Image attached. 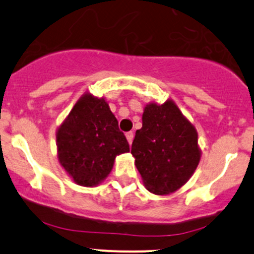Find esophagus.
I'll list each match as a JSON object with an SVG mask.
<instances>
[{
  "mask_svg": "<svg viewBox=\"0 0 254 254\" xmlns=\"http://www.w3.org/2000/svg\"><path fill=\"white\" fill-rule=\"evenodd\" d=\"M125 136H127V142H129V144L131 145V143H132V141H133V132L132 131H129V132L125 133Z\"/></svg>",
  "mask_w": 254,
  "mask_h": 254,
  "instance_id": "1",
  "label": "esophagus"
}]
</instances>
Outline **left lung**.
Here are the masks:
<instances>
[{"label": "left lung", "instance_id": "8db88e82", "mask_svg": "<svg viewBox=\"0 0 254 254\" xmlns=\"http://www.w3.org/2000/svg\"><path fill=\"white\" fill-rule=\"evenodd\" d=\"M147 190L170 194L190 179L200 160L197 131L172 100L144 107L131 147Z\"/></svg>", "mask_w": 254, "mask_h": 254}]
</instances>
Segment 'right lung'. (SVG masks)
<instances>
[{"instance_id": "1", "label": "right lung", "mask_w": 254, "mask_h": 254, "mask_svg": "<svg viewBox=\"0 0 254 254\" xmlns=\"http://www.w3.org/2000/svg\"><path fill=\"white\" fill-rule=\"evenodd\" d=\"M56 137L60 164L75 183L89 188L109 176L116 156L130 151L109 104L89 93L75 104Z\"/></svg>"}]
</instances>
